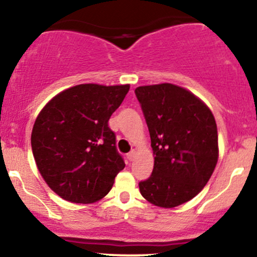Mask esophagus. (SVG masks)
Listing matches in <instances>:
<instances>
[{
    "label": "esophagus",
    "instance_id": "34e87169",
    "mask_svg": "<svg viewBox=\"0 0 257 257\" xmlns=\"http://www.w3.org/2000/svg\"><path fill=\"white\" fill-rule=\"evenodd\" d=\"M126 157H128L129 161H133V159H134V157H135V150H132V151L129 152L128 155H126Z\"/></svg>",
    "mask_w": 257,
    "mask_h": 257
}]
</instances>
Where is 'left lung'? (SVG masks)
I'll list each match as a JSON object with an SVG mask.
<instances>
[{"label":"left lung","mask_w":257,"mask_h":257,"mask_svg":"<svg viewBox=\"0 0 257 257\" xmlns=\"http://www.w3.org/2000/svg\"><path fill=\"white\" fill-rule=\"evenodd\" d=\"M151 137L155 166L139 182L146 200L174 208L196 197L210 179L217 158L216 122L202 100L175 84L135 89Z\"/></svg>","instance_id":"8db88e82"}]
</instances>
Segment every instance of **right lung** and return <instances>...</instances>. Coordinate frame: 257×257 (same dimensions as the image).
Wrapping results in <instances>:
<instances>
[{"mask_svg":"<svg viewBox=\"0 0 257 257\" xmlns=\"http://www.w3.org/2000/svg\"><path fill=\"white\" fill-rule=\"evenodd\" d=\"M129 84H78L61 91L35 120L31 147L47 185L72 203L96 202L125 167L108 119Z\"/></svg>","mask_w":257,"mask_h":257,"instance_id":"right-lung-1","label":"right lung"}]
</instances>
